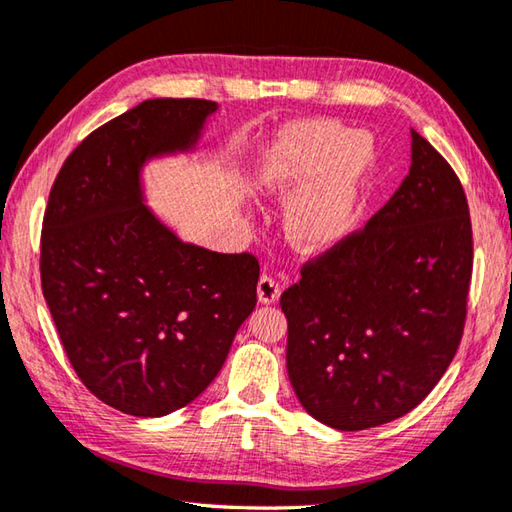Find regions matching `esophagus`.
<instances>
[{
	"label": "esophagus",
	"instance_id": "obj_1",
	"mask_svg": "<svg viewBox=\"0 0 512 512\" xmlns=\"http://www.w3.org/2000/svg\"><path fill=\"white\" fill-rule=\"evenodd\" d=\"M279 295H282V288H279L277 279H273L270 275H262L257 282V299L262 304H275Z\"/></svg>",
	"mask_w": 512,
	"mask_h": 512
}]
</instances>
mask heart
<instances>
[{
	"mask_svg": "<svg viewBox=\"0 0 512 512\" xmlns=\"http://www.w3.org/2000/svg\"><path fill=\"white\" fill-rule=\"evenodd\" d=\"M373 159V142L362 133L330 119L297 122L266 148L257 188L268 202H289L284 233L290 244L302 253H326L353 230Z\"/></svg>",
	"mask_w": 512,
	"mask_h": 512,
	"instance_id": "heart-1",
	"label": "heart"
}]
</instances>
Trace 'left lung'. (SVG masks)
Instances as JSON below:
<instances>
[{"label":"left lung","mask_w":512,"mask_h":512,"mask_svg":"<svg viewBox=\"0 0 512 512\" xmlns=\"http://www.w3.org/2000/svg\"><path fill=\"white\" fill-rule=\"evenodd\" d=\"M473 228L462 182L410 128V170L370 222L284 290L286 368L299 404L337 430L410 413L462 342Z\"/></svg>","instance_id":"obj_1"}]
</instances>
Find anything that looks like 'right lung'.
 <instances>
[{
    "label": "right lung",
    "mask_w": 512,
    "mask_h": 512,
    "mask_svg": "<svg viewBox=\"0 0 512 512\" xmlns=\"http://www.w3.org/2000/svg\"><path fill=\"white\" fill-rule=\"evenodd\" d=\"M215 110L146 99L93 130L50 188L44 299L77 377L126 415L162 417L202 395L257 304V257L184 244L144 206V164L193 148Z\"/></svg>",
    "instance_id": "add662e5"
}]
</instances>
